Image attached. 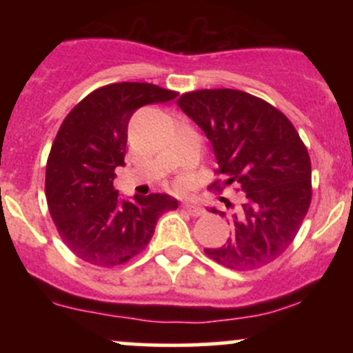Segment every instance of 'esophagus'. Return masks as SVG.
I'll return each instance as SVG.
<instances>
[{
	"instance_id": "1",
	"label": "esophagus",
	"mask_w": 353,
	"mask_h": 353,
	"mask_svg": "<svg viewBox=\"0 0 353 353\" xmlns=\"http://www.w3.org/2000/svg\"><path fill=\"white\" fill-rule=\"evenodd\" d=\"M184 209L188 210L190 216H196V217L202 216V214L205 212L204 208H201V205H197L196 202H192V201H185L184 202Z\"/></svg>"
}]
</instances>
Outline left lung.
Returning a JSON list of instances; mask_svg holds the SVG:
<instances>
[{
    "mask_svg": "<svg viewBox=\"0 0 353 353\" xmlns=\"http://www.w3.org/2000/svg\"><path fill=\"white\" fill-rule=\"evenodd\" d=\"M177 104L212 144L222 184L244 194L229 217L228 242L205 254L234 270L275 261L292 244L312 199L310 157L299 132L279 109L237 89L185 92Z\"/></svg>",
    "mask_w": 353,
    "mask_h": 353,
    "instance_id": "1",
    "label": "left lung"
}]
</instances>
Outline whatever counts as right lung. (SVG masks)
Here are the masks:
<instances>
[{
  "label": "right lung",
  "instance_id": "right-lung-1",
  "mask_svg": "<svg viewBox=\"0 0 353 353\" xmlns=\"http://www.w3.org/2000/svg\"><path fill=\"white\" fill-rule=\"evenodd\" d=\"M176 96L156 84L114 83L88 94L61 124L46 164L48 208L64 244L89 264L128 262L149 244L157 219L177 209L169 194L125 199L112 184L125 164L132 114Z\"/></svg>",
  "mask_w": 353,
  "mask_h": 353
}]
</instances>
